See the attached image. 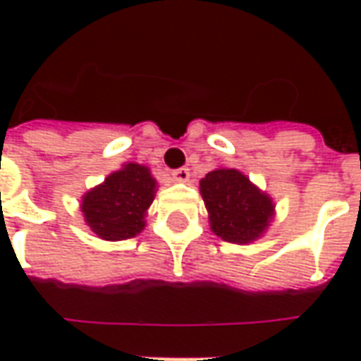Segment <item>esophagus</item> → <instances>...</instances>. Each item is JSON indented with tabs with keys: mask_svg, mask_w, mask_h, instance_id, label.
<instances>
[{
	"mask_svg": "<svg viewBox=\"0 0 361 361\" xmlns=\"http://www.w3.org/2000/svg\"><path fill=\"white\" fill-rule=\"evenodd\" d=\"M172 178L176 181H188L189 180V168H178V170H172Z\"/></svg>",
	"mask_w": 361,
	"mask_h": 361,
	"instance_id": "1",
	"label": "esophagus"
}]
</instances>
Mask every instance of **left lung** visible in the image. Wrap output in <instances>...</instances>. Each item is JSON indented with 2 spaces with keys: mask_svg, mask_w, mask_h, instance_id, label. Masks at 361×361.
<instances>
[{
  "mask_svg": "<svg viewBox=\"0 0 361 361\" xmlns=\"http://www.w3.org/2000/svg\"><path fill=\"white\" fill-rule=\"evenodd\" d=\"M199 185L212 232L222 240L250 243L265 232L274 204L242 172L232 168L212 170Z\"/></svg>",
  "mask_w": 361,
  "mask_h": 361,
  "instance_id": "left-lung-1",
  "label": "left lung"
}]
</instances>
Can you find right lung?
<instances>
[{"label":"right lung","instance_id":"add662e5","mask_svg":"<svg viewBox=\"0 0 361 361\" xmlns=\"http://www.w3.org/2000/svg\"><path fill=\"white\" fill-rule=\"evenodd\" d=\"M157 181L149 168L127 164L82 197V214L92 232L118 242L145 228V212L152 203Z\"/></svg>","mask_w":361,"mask_h":361}]
</instances>
